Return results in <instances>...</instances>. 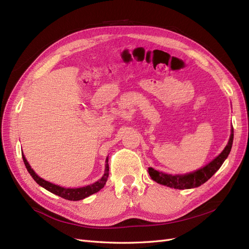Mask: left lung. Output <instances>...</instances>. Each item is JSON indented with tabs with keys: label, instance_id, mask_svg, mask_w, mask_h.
Listing matches in <instances>:
<instances>
[{
	"label": "left lung",
	"instance_id": "1",
	"mask_svg": "<svg viewBox=\"0 0 249 249\" xmlns=\"http://www.w3.org/2000/svg\"><path fill=\"white\" fill-rule=\"evenodd\" d=\"M233 140V130L231 129V137L229 140L228 145L224 147L219 156H217L213 161H211L206 166L202 168L193 171L186 175H167L154 169L153 167H148V173L153 180L158 184L167 186L175 189H191V188H196L206 183L209 178H211L214 173L221 167V165L227 159L232 145Z\"/></svg>",
	"mask_w": 249,
	"mask_h": 249
}]
</instances>
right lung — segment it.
Returning a JSON list of instances; mask_svg holds the SVG:
<instances>
[{"label":"right lung","mask_w":249,"mask_h":249,"mask_svg":"<svg viewBox=\"0 0 249 249\" xmlns=\"http://www.w3.org/2000/svg\"><path fill=\"white\" fill-rule=\"evenodd\" d=\"M21 156H22V160H24L27 170L29 171V173L31 175V177L34 178V180L37 184L43 187L44 189H47L48 191L54 193V194L58 195V196L62 197L64 199H67V200H81L83 198L90 196V195L93 193L99 192L102 188H104V186L106 185V182H107L108 177H109V164H108V158H107L105 173L102 177V178L97 180V182H95L91 185L85 186V187H81V188H64V187L50 183V182H48V180L43 179L40 177L37 176L35 171L31 168V166H30L28 161L26 160L24 154H21Z\"/></svg>","instance_id":"right-lung-1"}]
</instances>
